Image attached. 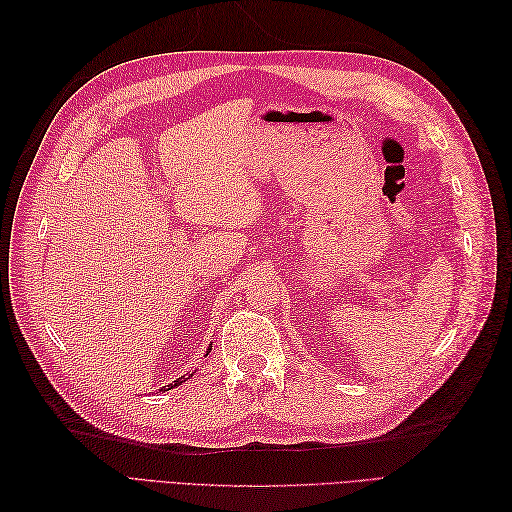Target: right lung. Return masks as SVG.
Wrapping results in <instances>:
<instances>
[{
	"label": "right lung",
	"mask_w": 512,
	"mask_h": 512,
	"mask_svg": "<svg viewBox=\"0 0 512 512\" xmlns=\"http://www.w3.org/2000/svg\"><path fill=\"white\" fill-rule=\"evenodd\" d=\"M211 352V344H209V350H207V354ZM194 376V371H192V374H188V376H181V378H177L173 384H166V386H160V389L158 391H170V389H175V386H179V384H183L185 380H190Z\"/></svg>",
	"instance_id": "obj_1"
}]
</instances>
